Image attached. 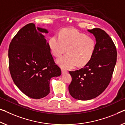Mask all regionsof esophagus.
Here are the masks:
<instances>
[{
	"instance_id": "34e87169",
	"label": "esophagus",
	"mask_w": 125,
	"mask_h": 125,
	"mask_svg": "<svg viewBox=\"0 0 125 125\" xmlns=\"http://www.w3.org/2000/svg\"><path fill=\"white\" fill-rule=\"evenodd\" d=\"M61 73H62V74H63L66 73H68V72H67V71H66V70H64V69H61Z\"/></svg>"
}]
</instances>
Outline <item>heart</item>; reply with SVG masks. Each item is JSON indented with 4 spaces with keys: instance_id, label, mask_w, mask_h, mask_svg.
<instances>
[{
    "instance_id": "1",
    "label": "heart",
    "mask_w": 125,
    "mask_h": 125,
    "mask_svg": "<svg viewBox=\"0 0 125 125\" xmlns=\"http://www.w3.org/2000/svg\"><path fill=\"white\" fill-rule=\"evenodd\" d=\"M51 52L56 57H60L68 49V54L56 61L63 69L68 70L78 66H85L93 57L95 49L93 38L87 36L73 28H65L59 33L53 35L49 41Z\"/></svg>"
}]
</instances>
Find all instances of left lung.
Masks as SVG:
<instances>
[{
	"label": "left lung",
	"mask_w": 125,
	"mask_h": 125,
	"mask_svg": "<svg viewBox=\"0 0 125 125\" xmlns=\"http://www.w3.org/2000/svg\"><path fill=\"white\" fill-rule=\"evenodd\" d=\"M95 38L93 57L84 68L70 72L71 96L78 100L95 98L106 89L111 80L117 60L116 48L112 38L100 28L88 30Z\"/></svg>",
	"instance_id": "left-lung-1"
}]
</instances>
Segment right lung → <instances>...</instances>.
<instances>
[{
	"instance_id": "1",
	"label": "right lung",
	"mask_w": 125,
	"mask_h": 125,
	"mask_svg": "<svg viewBox=\"0 0 125 125\" xmlns=\"http://www.w3.org/2000/svg\"><path fill=\"white\" fill-rule=\"evenodd\" d=\"M48 33L45 28L28 24L19 31L9 45V66L13 82L33 99L49 94L51 78L61 74L43 34Z\"/></svg>"
}]
</instances>
